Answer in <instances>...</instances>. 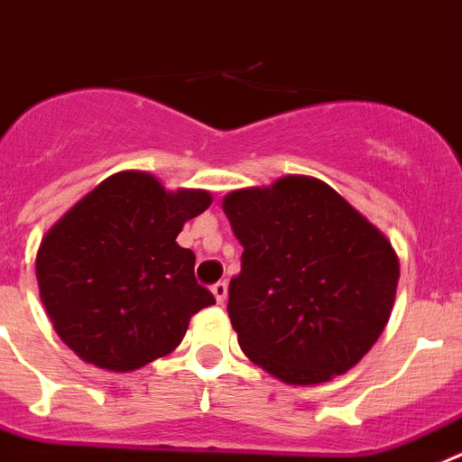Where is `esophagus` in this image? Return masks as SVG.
Segmentation results:
<instances>
[{
  "mask_svg": "<svg viewBox=\"0 0 462 462\" xmlns=\"http://www.w3.org/2000/svg\"><path fill=\"white\" fill-rule=\"evenodd\" d=\"M211 292H214L216 302H218V304L226 302V300H227V283H226V281H218V283H214V286H211Z\"/></svg>",
  "mask_w": 462,
  "mask_h": 462,
  "instance_id": "obj_1",
  "label": "esophagus"
}]
</instances>
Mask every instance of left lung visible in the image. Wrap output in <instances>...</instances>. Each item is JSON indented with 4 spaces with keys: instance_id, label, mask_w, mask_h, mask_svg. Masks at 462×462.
I'll return each mask as SVG.
<instances>
[{
    "instance_id": "1",
    "label": "left lung",
    "mask_w": 462,
    "mask_h": 462,
    "mask_svg": "<svg viewBox=\"0 0 462 462\" xmlns=\"http://www.w3.org/2000/svg\"><path fill=\"white\" fill-rule=\"evenodd\" d=\"M223 211L244 246L227 300L242 351L295 386L351 370L391 319L400 279L391 242L311 176L235 190Z\"/></svg>"
}]
</instances>
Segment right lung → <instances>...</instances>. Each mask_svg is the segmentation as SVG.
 <instances>
[{"instance_id":"add662e5","label":"right lung","mask_w":462,"mask_h":462,"mask_svg":"<svg viewBox=\"0 0 462 462\" xmlns=\"http://www.w3.org/2000/svg\"><path fill=\"white\" fill-rule=\"evenodd\" d=\"M211 204L207 190H164L146 171H118L55 223L37 254L42 302L86 363L132 372L181 344L216 304L176 236Z\"/></svg>"}]
</instances>
